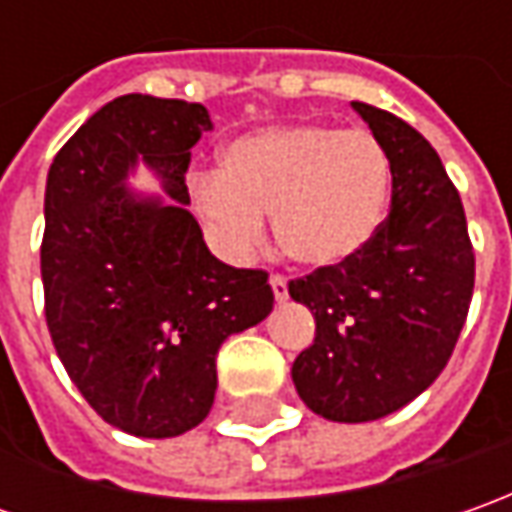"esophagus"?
I'll use <instances>...</instances> for the list:
<instances>
[{
    "label": "esophagus",
    "instance_id": "obj_1",
    "mask_svg": "<svg viewBox=\"0 0 512 512\" xmlns=\"http://www.w3.org/2000/svg\"><path fill=\"white\" fill-rule=\"evenodd\" d=\"M270 287H273V296H276V302H285V299H287V279H285V276L273 273V276H270Z\"/></svg>",
    "mask_w": 512,
    "mask_h": 512
}]
</instances>
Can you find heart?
<instances>
[{"instance_id":"obj_1","label":"heart","mask_w":512,"mask_h":512,"mask_svg":"<svg viewBox=\"0 0 512 512\" xmlns=\"http://www.w3.org/2000/svg\"><path fill=\"white\" fill-rule=\"evenodd\" d=\"M390 159L367 130L273 125L222 148V170H196L187 193L213 245L247 259L265 242V216L293 262L342 265L382 219Z\"/></svg>"}]
</instances>
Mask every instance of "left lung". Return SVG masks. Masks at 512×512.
I'll use <instances>...</instances> for the list:
<instances>
[{
  "mask_svg": "<svg viewBox=\"0 0 512 512\" xmlns=\"http://www.w3.org/2000/svg\"><path fill=\"white\" fill-rule=\"evenodd\" d=\"M390 159V213L342 265L293 279L316 339L293 362L302 402L330 422H373L424 393L459 342L476 256L462 199L416 128L353 102Z\"/></svg>",
  "mask_w": 512,
  "mask_h": 512,
  "instance_id": "left-lung-1",
  "label": "left lung"
}]
</instances>
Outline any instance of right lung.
<instances>
[{
  "mask_svg": "<svg viewBox=\"0 0 512 512\" xmlns=\"http://www.w3.org/2000/svg\"><path fill=\"white\" fill-rule=\"evenodd\" d=\"M205 105L128 93L56 153L45 187V319L70 382L113 427L142 439L193 430L213 407L216 353L273 310L265 270L219 262L187 210L190 148ZM136 161L168 200L124 182Z\"/></svg>",
  "mask_w": 512,
  "mask_h": 512,
  "instance_id": "right-lung-1",
  "label": "right lung"
}]
</instances>
